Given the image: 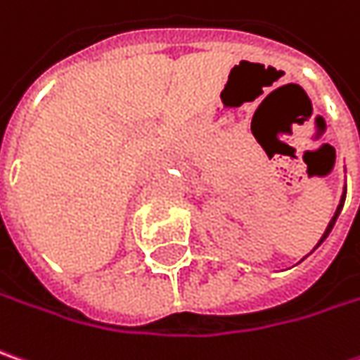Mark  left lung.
<instances>
[{
	"instance_id": "1",
	"label": "left lung",
	"mask_w": 360,
	"mask_h": 360,
	"mask_svg": "<svg viewBox=\"0 0 360 360\" xmlns=\"http://www.w3.org/2000/svg\"><path fill=\"white\" fill-rule=\"evenodd\" d=\"M342 205H345V196H342V200H340V205H338V208H336V212H334L333 221H330V223H328V226H326V233H324V235H322V239H320V241H318V245H316V247H320V245H322V243H324V239H326V237H328V233H330V231H333L334 223H336V219H338V214H340V208H342Z\"/></svg>"
}]
</instances>
